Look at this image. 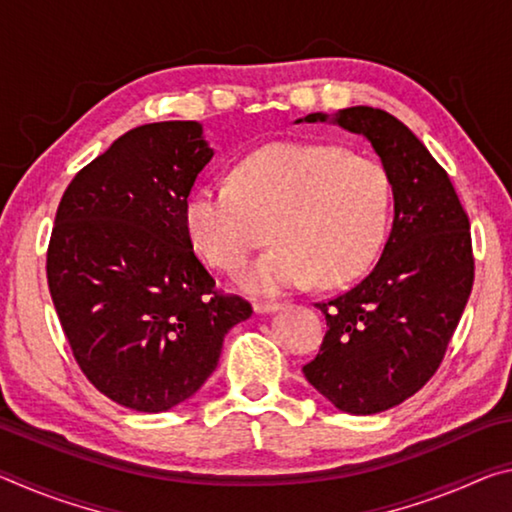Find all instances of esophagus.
<instances>
[{"label":"esophagus","instance_id":"obj_1","mask_svg":"<svg viewBox=\"0 0 512 512\" xmlns=\"http://www.w3.org/2000/svg\"><path fill=\"white\" fill-rule=\"evenodd\" d=\"M280 307H282L280 302H255L253 305L257 314H273V311H277Z\"/></svg>","mask_w":512,"mask_h":512}]
</instances>
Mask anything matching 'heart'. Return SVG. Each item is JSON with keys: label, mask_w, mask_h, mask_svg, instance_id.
Wrapping results in <instances>:
<instances>
[{"label": "heart", "mask_w": 512, "mask_h": 512, "mask_svg": "<svg viewBox=\"0 0 512 512\" xmlns=\"http://www.w3.org/2000/svg\"><path fill=\"white\" fill-rule=\"evenodd\" d=\"M391 214L393 185L381 162L309 142L248 153L232 183L196 185L183 207L189 241L221 271L244 262L268 225L275 244L237 273L250 293L357 280L384 246Z\"/></svg>", "instance_id": "b5f03b06"}]
</instances>
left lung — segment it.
Returning <instances> with one entry per match:
<instances>
[{
  "label": "left lung",
  "mask_w": 512,
  "mask_h": 512,
  "mask_svg": "<svg viewBox=\"0 0 512 512\" xmlns=\"http://www.w3.org/2000/svg\"><path fill=\"white\" fill-rule=\"evenodd\" d=\"M363 135L393 185V225L357 287L318 302L327 332L302 372L336 409L372 415L433 377L474 282L470 221L447 171L400 119L370 106L296 119Z\"/></svg>",
  "instance_id": "left-lung-1"
}]
</instances>
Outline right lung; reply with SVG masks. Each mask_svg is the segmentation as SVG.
<instances>
[{"label":"right lung","instance_id":"1","mask_svg":"<svg viewBox=\"0 0 512 512\" xmlns=\"http://www.w3.org/2000/svg\"><path fill=\"white\" fill-rule=\"evenodd\" d=\"M214 151L198 121L128 131L60 198L47 282L83 375L112 402L169 411L212 375L253 307L221 296L194 255L183 207Z\"/></svg>","mask_w":512,"mask_h":512}]
</instances>
